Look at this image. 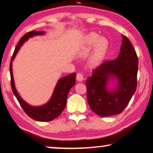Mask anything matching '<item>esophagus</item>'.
Masks as SVG:
<instances>
[{"mask_svg": "<svg viewBox=\"0 0 153 153\" xmlns=\"http://www.w3.org/2000/svg\"><path fill=\"white\" fill-rule=\"evenodd\" d=\"M76 80L78 81H82L84 80V76H83V74H81V73H78L76 74Z\"/></svg>", "mask_w": 153, "mask_h": 153, "instance_id": "esophagus-1", "label": "esophagus"}]
</instances>
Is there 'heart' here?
Listing matches in <instances>:
<instances>
[{"instance_id": "heart-1", "label": "heart", "mask_w": 153, "mask_h": 153, "mask_svg": "<svg viewBox=\"0 0 153 153\" xmlns=\"http://www.w3.org/2000/svg\"><path fill=\"white\" fill-rule=\"evenodd\" d=\"M95 45L94 53L90 58V62L92 65H98L105 57L108 52L109 43L105 37H100L98 33L92 32L85 36L79 54L81 56L86 55Z\"/></svg>"}]
</instances>
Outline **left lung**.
<instances>
[{
    "label": "left lung",
    "instance_id": "left-lung-1",
    "mask_svg": "<svg viewBox=\"0 0 153 153\" xmlns=\"http://www.w3.org/2000/svg\"><path fill=\"white\" fill-rule=\"evenodd\" d=\"M138 65L134 47L122 35L117 58L102 63L86 81L87 100L91 110L102 117L120 114L136 90ZM113 80L114 85L111 84Z\"/></svg>",
    "mask_w": 153,
    "mask_h": 153
}]
</instances>
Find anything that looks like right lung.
<instances>
[{"mask_svg": "<svg viewBox=\"0 0 153 153\" xmlns=\"http://www.w3.org/2000/svg\"><path fill=\"white\" fill-rule=\"evenodd\" d=\"M45 31H32L28 32L24 35L19 43H17L13 55L12 57L10 65V72L11 77V87L14 95L17 99L18 102L24 111L27 113L29 117L31 119L39 122H50L57 118L59 114L62 113L66 106L67 98L68 96L69 91L73 86H74L76 82V73H73L66 76L62 77L57 81L56 86H55L54 91L51 96L50 100L46 103L40 106H33L29 105L26 101L23 100L19 96L15 88V81L13 74V61L15 58L16 55L18 53L20 48L26 41H28L29 39L35 36L45 34Z\"/></svg>", "mask_w": 153, "mask_h": 153, "instance_id": "add662e5", "label": "right lung"}]
</instances>
